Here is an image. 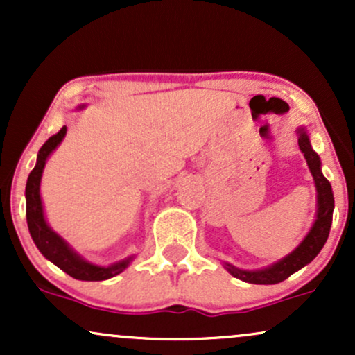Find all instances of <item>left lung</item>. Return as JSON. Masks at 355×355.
<instances>
[{
    "label": "left lung",
    "instance_id": "8db88e82",
    "mask_svg": "<svg viewBox=\"0 0 355 355\" xmlns=\"http://www.w3.org/2000/svg\"><path fill=\"white\" fill-rule=\"evenodd\" d=\"M299 148L300 152L304 153V158L305 162H307L309 170H311L313 185H315L317 190V211L311 230L307 232V235H305L302 242H300L291 254L285 255L284 259L277 260V262L270 263V266L263 268L243 270V268L232 266L229 262H223V268H225L230 275H234L235 279L259 285H274L284 282L285 279H288L292 274H295L297 270H300V268L307 266V263H311L312 260L319 255V252L322 250V247L325 245V242H327L334 214L332 187L327 178L324 177V173H322L320 157L313 152L311 138H309L307 130H305L304 126L299 128Z\"/></svg>",
    "mask_w": 355,
    "mask_h": 355
}]
</instances>
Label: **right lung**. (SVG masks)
I'll return each mask as SVG.
<instances>
[{
    "label": "right lung",
    "mask_w": 355,
    "mask_h": 355,
    "mask_svg": "<svg viewBox=\"0 0 355 355\" xmlns=\"http://www.w3.org/2000/svg\"><path fill=\"white\" fill-rule=\"evenodd\" d=\"M85 108V105L78 107ZM67 135V126L60 130L56 135H53L44 141V145L40 148L38 157H36V165L31 170L30 177L26 182V222L28 230H30L31 239L35 245L42 252L44 259L50 260L56 267L67 272L68 275L76 280H88V282H98V280L112 279L125 270L132 263L135 255L126 257L123 260H118L110 266H96V263L88 262L81 257L78 252H75L63 237H60L55 230L48 225L46 217H44V209L42 202V193H40V185H42V177L46 160L50 155L58 148V145L63 141Z\"/></svg>",
    "instance_id": "add662e5"
}]
</instances>
